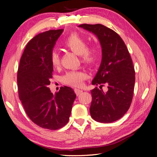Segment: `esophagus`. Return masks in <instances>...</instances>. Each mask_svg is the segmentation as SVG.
<instances>
[{
    "mask_svg": "<svg viewBox=\"0 0 157 157\" xmlns=\"http://www.w3.org/2000/svg\"><path fill=\"white\" fill-rule=\"evenodd\" d=\"M74 91H75V94H77V96H78V95H80V94H81L83 92V90H80V89H78V88H75L74 90Z\"/></svg>",
    "mask_w": 157,
    "mask_h": 157,
    "instance_id": "obj_1",
    "label": "esophagus"
}]
</instances>
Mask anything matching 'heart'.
<instances>
[{"label":"heart","instance_id":"1","mask_svg":"<svg viewBox=\"0 0 157 157\" xmlns=\"http://www.w3.org/2000/svg\"><path fill=\"white\" fill-rule=\"evenodd\" d=\"M65 48L71 50L75 54L80 56L82 62L86 65H92L96 63L99 58V51L96 46H88L86 40L78 33H72L66 38L63 42ZM50 60L53 67L57 68L60 64L59 54L57 51H52ZM87 77L86 72L82 71H70L62 77L63 82L74 87H79L83 80Z\"/></svg>","mask_w":157,"mask_h":157}]
</instances>
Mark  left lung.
Instances as JSON below:
<instances>
[{"mask_svg":"<svg viewBox=\"0 0 157 157\" xmlns=\"http://www.w3.org/2000/svg\"><path fill=\"white\" fill-rule=\"evenodd\" d=\"M96 35L101 46L102 59L93 85L107 87L103 92L91 90L90 112L94 120L111 123L120 119L129 109L134 94L135 71L125 43L116 32L101 24L78 25Z\"/></svg>","mask_w":157,"mask_h":157,"instance_id":"left-lung-1","label":"left lung"}]
</instances>
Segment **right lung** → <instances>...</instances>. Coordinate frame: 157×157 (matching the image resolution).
Returning <instances> with one entry per match:
<instances>
[{
    "mask_svg": "<svg viewBox=\"0 0 157 157\" xmlns=\"http://www.w3.org/2000/svg\"><path fill=\"white\" fill-rule=\"evenodd\" d=\"M63 29L49 30L28 42L17 71L19 98L30 119L52 130L64 126L69 120L76 94L67 86L53 94L48 87L54 71L50 60L53 48Z\"/></svg>",
    "mask_w": 157,
    "mask_h": 157,
    "instance_id": "right-lung-1",
    "label": "right lung"
}]
</instances>
